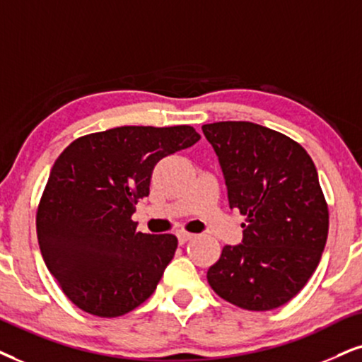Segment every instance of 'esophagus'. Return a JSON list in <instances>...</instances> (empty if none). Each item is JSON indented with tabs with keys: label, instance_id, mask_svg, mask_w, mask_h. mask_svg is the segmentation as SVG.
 Returning a JSON list of instances; mask_svg holds the SVG:
<instances>
[{
	"label": "esophagus",
	"instance_id": "obj_1",
	"mask_svg": "<svg viewBox=\"0 0 362 362\" xmlns=\"http://www.w3.org/2000/svg\"><path fill=\"white\" fill-rule=\"evenodd\" d=\"M177 237H178V242H180V244H185L187 240H190V239H194V234H190V232H185V230H178L177 232Z\"/></svg>",
	"mask_w": 362,
	"mask_h": 362
}]
</instances>
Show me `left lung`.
Returning <instances> with one entry per match:
<instances>
[{"label": "left lung", "instance_id": "8db88e82", "mask_svg": "<svg viewBox=\"0 0 362 362\" xmlns=\"http://www.w3.org/2000/svg\"><path fill=\"white\" fill-rule=\"evenodd\" d=\"M223 172L228 205L245 215L244 239L207 271L223 300L247 310L289 303L308 284L329 230L317 170L297 141L250 122L202 127Z\"/></svg>", "mask_w": 362, "mask_h": 362}]
</instances>
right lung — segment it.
I'll list each match as a JSON object with an SVG mask.
<instances>
[{"label":"right lung","mask_w":362,"mask_h":362,"mask_svg":"<svg viewBox=\"0 0 362 362\" xmlns=\"http://www.w3.org/2000/svg\"><path fill=\"white\" fill-rule=\"evenodd\" d=\"M200 140L194 127H117L80 136L57 158L36 212L48 271L76 308L118 317L148 299L177 237L136 232L135 204L158 160Z\"/></svg>","instance_id":"1"}]
</instances>
